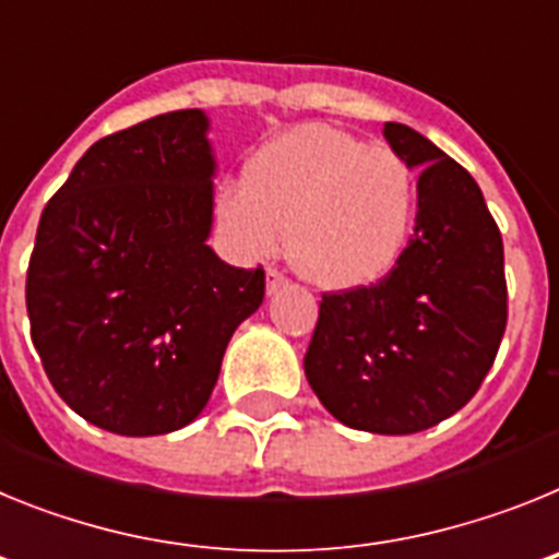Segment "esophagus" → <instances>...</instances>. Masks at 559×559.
<instances>
[{
  "instance_id": "esophagus-1",
  "label": "esophagus",
  "mask_w": 559,
  "mask_h": 559,
  "mask_svg": "<svg viewBox=\"0 0 559 559\" xmlns=\"http://www.w3.org/2000/svg\"><path fill=\"white\" fill-rule=\"evenodd\" d=\"M285 285H288V280H285L283 271H276V269L265 271V288H269V294H276V290L285 288Z\"/></svg>"
}]
</instances>
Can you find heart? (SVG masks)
I'll return each instance as SVG.
<instances>
[{
  "mask_svg": "<svg viewBox=\"0 0 559 559\" xmlns=\"http://www.w3.org/2000/svg\"><path fill=\"white\" fill-rule=\"evenodd\" d=\"M417 173L392 147L308 122L265 142L246 162L243 185L215 195L231 249L265 257L288 226L294 269L319 288L372 285L400 263L417 221Z\"/></svg>",
  "mask_w": 559,
  "mask_h": 559,
  "instance_id": "1",
  "label": "heart"
}]
</instances>
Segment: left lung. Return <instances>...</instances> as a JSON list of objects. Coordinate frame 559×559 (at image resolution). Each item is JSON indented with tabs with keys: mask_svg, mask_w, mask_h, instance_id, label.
Returning <instances> with one entry per match:
<instances>
[{
	"mask_svg": "<svg viewBox=\"0 0 559 559\" xmlns=\"http://www.w3.org/2000/svg\"><path fill=\"white\" fill-rule=\"evenodd\" d=\"M419 167L417 224L400 263L364 288L322 294L305 374L338 423L417 433L478 392L507 330L498 224L476 179L414 128L386 122Z\"/></svg>",
	"mask_w": 559,
	"mask_h": 559,
	"instance_id": "1",
	"label": "left lung"
}]
</instances>
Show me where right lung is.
I'll list each match as a JSON object with an SVG mask.
<instances>
[{"label": "right lung", "instance_id": "add662e5", "mask_svg": "<svg viewBox=\"0 0 559 559\" xmlns=\"http://www.w3.org/2000/svg\"><path fill=\"white\" fill-rule=\"evenodd\" d=\"M199 108L108 133L38 221L29 335L49 383L120 437L185 428L206 406L226 344L265 296V271L206 246L215 159Z\"/></svg>", "mask_w": 559, "mask_h": 559}]
</instances>
